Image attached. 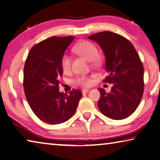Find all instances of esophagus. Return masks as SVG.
<instances>
[{"label": "esophagus", "mask_w": 160, "mask_h": 160, "mask_svg": "<svg viewBox=\"0 0 160 160\" xmlns=\"http://www.w3.org/2000/svg\"><path fill=\"white\" fill-rule=\"evenodd\" d=\"M89 91H90L89 89H83V90H82V94H85L87 92H88Z\"/></svg>", "instance_id": "34e87169"}]
</instances>
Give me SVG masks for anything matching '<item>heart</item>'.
I'll return each mask as SVG.
<instances>
[{"mask_svg": "<svg viewBox=\"0 0 160 160\" xmlns=\"http://www.w3.org/2000/svg\"><path fill=\"white\" fill-rule=\"evenodd\" d=\"M72 51L78 55L82 56L86 60L92 61L94 65L100 63V58L98 56V49L93 43L89 41H81L72 47ZM61 66L65 72H67L71 68V58L67 53H64L61 58ZM93 75H78L72 80V82L78 86L87 88L92 83Z\"/></svg>", "mask_w": 160, "mask_h": 160, "instance_id": "1", "label": "heart"}]
</instances>
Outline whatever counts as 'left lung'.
Here are the masks:
<instances>
[{
    "instance_id": "8db88e82",
    "label": "left lung",
    "mask_w": 160,
    "mask_h": 160,
    "mask_svg": "<svg viewBox=\"0 0 160 160\" xmlns=\"http://www.w3.org/2000/svg\"><path fill=\"white\" fill-rule=\"evenodd\" d=\"M89 39L97 42L106 57L108 75L103 82L112 83L110 92L98 89V108L113 120L126 118L140 104L144 92V68L132 43L121 35L104 31Z\"/></svg>"
}]
</instances>
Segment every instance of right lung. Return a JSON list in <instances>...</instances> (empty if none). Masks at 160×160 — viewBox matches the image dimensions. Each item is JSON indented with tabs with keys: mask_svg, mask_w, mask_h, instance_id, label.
Masks as SVG:
<instances>
[{
	"mask_svg": "<svg viewBox=\"0 0 160 160\" xmlns=\"http://www.w3.org/2000/svg\"><path fill=\"white\" fill-rule=\"evenodd\" d=\"M74 37H51L34 45L24 66L23 87L29 107L45 123L58 124L72 117L82 93L73 89L59 92L63 75L61 58Z\"/></svg>",
	"mask_w": 160,
	"mask_h": 160,
	"instance_id": "add662e5",
	"label": "right lung"
}]
</instances>
